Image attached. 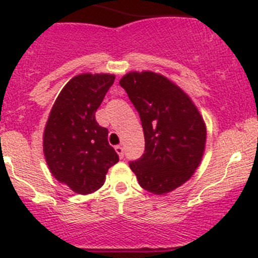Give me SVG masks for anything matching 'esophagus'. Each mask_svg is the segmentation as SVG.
Here are the masks:
<instances>
[{
	"label": "esophagus",
	"instance_id": "1",
	"mask_svg": "<svg viewBox=\"0 0 258 258\" xmlns=\"http://www.w3.org/2000/svg\"><path fill=\"white\" fill-rule=\"evenodd\" d=\"M114 150H116V152L118 153V156L121 158H123V156H124V152H123V147H122V146H116V147H114Z\"/></svg>",
	"mask_w": 258,
	"mask_h": 258
}]
</instances>
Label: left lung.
Instances as JSON below:
<instances>
[{
    "label": "left lung",
    "instance_id": "left-lung-1",
    "mask_svg": "<svg viewBox=\"0 0 258 258\" xmlns=\"http://www.w3.org/2000/svg\"><path fill=\"white\" fill-rule=\"evenodd\" d=\"M141 118L145 153L130 167L146 191L163 195L191 178L202 160L206 126L191 98L155 72H130L119 80Z\"/></svg>",
    "mask_w": 258,
    "mask_h": 258
}]
</instances>
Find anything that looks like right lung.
<instances>
[{
	"instance_id": "add662e5",
	"label": "right lung",
	"mask_w": 258,
	"mask_h": 258,
	"mask_svg": "<svg viewBox=\"0 0 258 258\" xmlns=\"http://www.w3.org/2000/svg\"><path fill=\"white\" fill-rule=\"evenodd\" d=\"M114 75L83 74L62 88L43 132V153L57 181L80 195L92 194L105 183L118 155L107 141L108 130L95 113L113 85Z\"/></svg>"
}]
</instances>
